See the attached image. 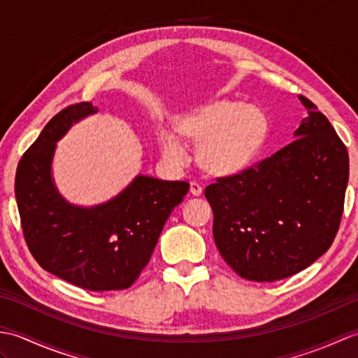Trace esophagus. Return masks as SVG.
I'll use <instances>...</instances> for the list:
<instances>
[{"instance_id":"1","label":"esophagus","mask_w":358,"mask_h":358,"mask_svg":"<svg viewBox=\"0 0 358 358\" xmlns=\"http://www.w3.org/2000/svg\"><path fill=\"white\" fill-rule=\"evenodd\" d=\"M191 194L194 196H200L203 194V187L199 183H195V181H191Z\"/></svg>"}]
</instances>
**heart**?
<instances>
[{"label": "heart", "mask_w": 358, "mask_h": 358, "mask_svg": "<svg viewBox=\"0 0 358 358\" xmlns=\"http://www.w3.org/2000/svg\"><path fill=\"white\" fill-rule=\"evenodd\" d=\"M181 140L196 143L195 159L212 177L238 175L255 162L269 134L264 112L232 100H210L173 118ZM163 157L173 164L186 159V150L173 134H159Z\"/></svg>", "instance_id": "b5f03b06"}]
</instances>
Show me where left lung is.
Masks as SVG:
<instances>
[{"mask_svg": "<svg viewBox=\"0 0 358 358\" xmlns=\"http://www.w3.org/2000/svg\"><path fill=\"white\" fill-rule=\"evenodd\" d=\"M299 98L309 115L294 141L204 189L214 210L215 245L246 280L295 275L322 257L338 232L349 178L348 149L317 106Z\"/></svg>", "mask_w": 358, "mask_h": 358, "instance_id": "obj_1", "label": "left lung"}]
</instances>
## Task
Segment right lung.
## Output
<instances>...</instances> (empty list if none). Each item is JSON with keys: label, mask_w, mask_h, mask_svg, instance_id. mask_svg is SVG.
Listing matches in <instances>:
<instances>
[{"label": "right lung", "mask_w": 358, "mask_h": 358, "mask_svg": "<svg viewBox=\"0 0 358 358\" xmlns=\"http://www.w3.org/2000/svg\"><path fill=\"white\" fill-rule=\"evenodd\" d=\"M98 109L78 103L44 126L18 163L15 196L30 254L43 269L87 291L131 287L150 260L187 181L138 175L115 199L94 208L67 203L50 175L55 143Z\"/></svg>", "instance_id": "right-lung-1"}]
</instances>
